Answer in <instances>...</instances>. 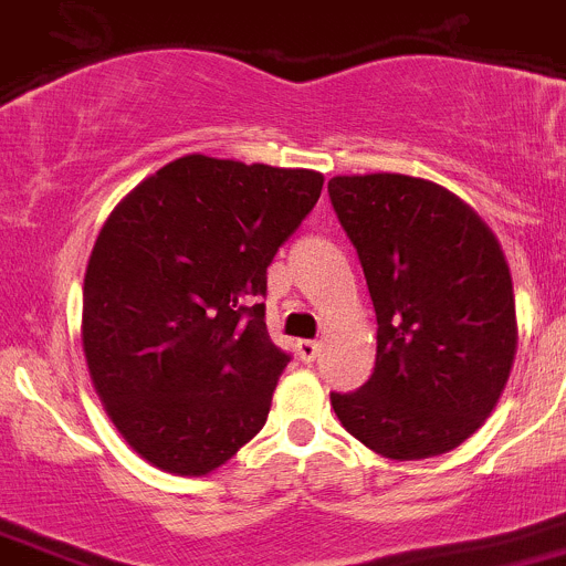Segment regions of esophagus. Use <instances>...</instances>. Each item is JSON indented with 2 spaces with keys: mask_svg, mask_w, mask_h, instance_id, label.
I'll return each instance as SVG.
<instances>
[{
  "mask_svg": "<svg viewBox=\"0 0 566 566\" xmlns=\"http://www.w3.org/2000/svg\"><path fill=\"white\" fill-rule=\"evenodd\" d=\"M295 350H298L301 361H315L317 350H321V343H315V339H298Z\"/></svg>",
  "mask_w": 566,
  "mask_h": 566,
  "instance_id": "34e87169",
  "label": "esophagus"
}]
</instances>
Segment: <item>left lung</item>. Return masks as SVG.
<instances>
[{
    "label": "left lung",
    "mask_w": 566,
    "mask_h": 566,
    "mask_svg": "<svg viewBox=\"0 0 566 566\" xmlns=\"http://www.w3.org/2000/svg\"><path fill=\"white\" fill-rule=\"evenodd\" d=\"M328 199L376 310V367L332 392L348 434L398 462L453 451L497 406L517 354L501 243L473 207L403 174L334 177Z\"/></svg>",
    "instance_id": "left-lung-1"
}]
</instances>
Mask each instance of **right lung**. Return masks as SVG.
<instances>
[{
    "label": "right lung",
    "mask_w": 566,
    "mask_h": 566,
    "mask_svg": "<svg viewBox=\"0 0 566 566\" xmlns=\"http://www.w3.org/2000/svg\"><path fill=\"white\" fill-rule=\"evenodd\" d=\"M323 174L188 155L104 221L82 287V348L104 411L155 468L207 475L260 434L290 354L271 343L268 265Z\"/></svg>",
    "instance_id": "right-lung-1"
}]
</instances>
